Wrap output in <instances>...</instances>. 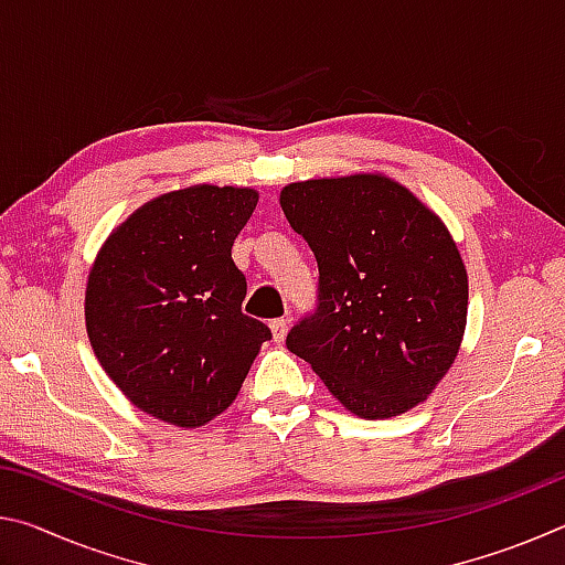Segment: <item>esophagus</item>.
<instances>
[{
	"instance_id": "obj_1",
	"label": "esophagus",
	"mask_w": 565,
	"mask_h": 565,
	"mask_svg": "<svg viewBox=\"0 0 565 565\" xmlns=\"http://www.w3.org/2000/svg\"><path fill=\"white\" fill-rule=\"evenodd\" d=\"M269 327H271V333H274V341L281 343L286 339V331H289V319H274Z\"/></svg>"
}]
</instances>
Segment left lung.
Listing matches in <instances>:
<instances>
[{"label": "left lung", "instance_id": "1", "mask_svg": "<svg viewBox=\"0 0 565 565\" xmlns=\"http://www.w3.org/2000/svg\"><path fill=\"white\" fill-rule=\"evenodd\" d=\"M279 204L319 264V309L286 347L353 416L424 404L468 317V274L441 216L381 171L291 181Z\"/></svg>", "mask_w": 565, "mask_h": 565}]
</instances>
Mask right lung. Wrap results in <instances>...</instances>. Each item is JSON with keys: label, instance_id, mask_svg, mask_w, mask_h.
Segmentation results:
<instances>
[{"label": "right lung", "instance_id": "obj_1", "mask_svg": "<svg viewBox=\"0 0 565 565\" xmlns=\"http://www.w3.org/2000/svg\"><path fill=\"white\" fill-rule=\"evenodd\" d=\"M259 191L194 184L149 199L94 259L84 321L107 376L164 424L199 428L234 404L271 339L242 313L246 279L232 259Z\"/></svg>", "mask_w": 565, "mask_h": 565}]
</instances>
